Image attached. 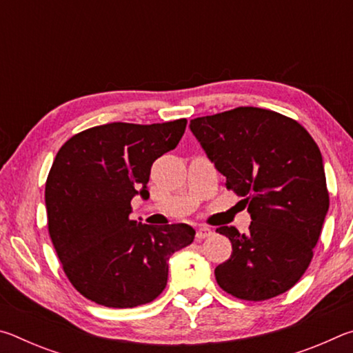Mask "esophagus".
<instances>
[{"label": "esophagus", "mask_w": 353, "mask_h": 353, "mask_svg": "<svg viewBox=\"0 0 353 353\" xmlns=\"http://www.w3.org/2000/svg\"><path fill=\"white\" fill-rule=\"evenodd\" d=\"M210 235H212V229H210V227L202 225V227H199L198 230H196V240H204V238L210 236Z\"/></svg>", "instance_id": "34e87169"}]
</instances>
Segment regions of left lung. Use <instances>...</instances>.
I'll return each instance as SVG.
<instances>
[{
    "instance_id": "obj_1",
    "label": "left lung",
    "mask_w": 353,
    "mask_h": 353,
    "mask_svg": "<svg viewBox=\"0 0 353 353\" xmlns=\"http://www.w3.org/2000/svg\"><path fill=\"white\" fill-rule=\"evenodd\" d=\"M190 129L252 218L246 235L216 229L232 243L218 285L241 301L283 294L312 263L330 202L318 145L296 119L259 107L194 118Z\"/></svg>"
}]
</instances>
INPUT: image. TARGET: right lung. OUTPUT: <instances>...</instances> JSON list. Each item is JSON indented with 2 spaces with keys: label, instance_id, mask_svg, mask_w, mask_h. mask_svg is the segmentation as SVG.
<instances>
[{
  "label": "right lung",
  "instance_id": "1",
  "mask_svg": "<svg viewBox=\"0 0 353 353\" xmlns=\"http://www.w3.org/2000/svg\"><path fill=\"white\" fill-rule=\"evenodd\" d=\"M187 119L109 123L59 149L45 187L48 232L65 276L88 301L110 308L152 302L168 282V260L194 240L193 227H152L129 218L149 198L151 166L181 141Z\"/></svg>",
  "mask_w": 353,
  "mask_h": 353
}]
</instances>
